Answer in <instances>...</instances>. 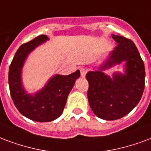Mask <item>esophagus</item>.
Wrapping results in <instances>:
<instances>
[{
	"instance_id": "esophagus-1",
	"label": "esophagus",
	"mask_w": 151,
	"mask_h": 151,
	"mask_svg": "<svg viewBox=\"0 0 151 151\" xmlns=\"http://www.w3.org/2000/svg\"><path fill=\"white\" fill-rule=\"evenodd\" d=\"M80 73H81V76L82 77V78H84L85 76H86V73H87V70H86V68L85 67H81L80 69Z\"/></svg>"
}]
</instances>
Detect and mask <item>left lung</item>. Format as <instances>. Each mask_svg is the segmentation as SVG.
<instances>
[{
    "mask_svg": "<svg viewBox=\"0 0 151 151\" xmlns=\"http://www.w3.org/2000/svg\"><path fill=\"white\" fill-rule=\"evenodd\" d=\"M117 46L110 53L99 70L89 71L88 100L96 116L106 120L120 119L139 102L145 87V67L133 41L124 36L111 35ZM125 62L124 74L115 73L112 78L102 70Z\"/></svg>",
    "mask_w": 151,
    "mask_h": 151,
    "instance_id": "1",
    "label": "left lung"
}]
</instances>
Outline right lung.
Segmentation results:
<instances>
[{
    "label": "right lung",
    "mask_w": 151,
    "mask_h": 151,
    "mask_svg": "<svg viewBox=\"0 0 151 151\" xmlns=\"http://www.w3.org/2000/svg\"><path fill=\"white\" fill-rule=\"evenodd\" d=\"M48 40L46 35H41L22 44L15 54L9 70V90L15 106L23 116L37 122H50L60 116L68 95L81 75L78 70L70 75L56 74L34 95L26 93L22 85V68L29 53Z\"/></svg>",
    "instance_id": "add662e5"
}]
</instances>
